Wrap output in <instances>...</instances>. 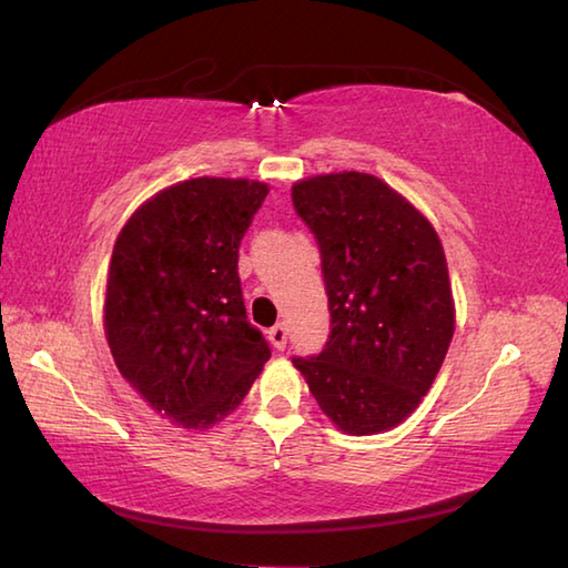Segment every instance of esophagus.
<instances>
[{
    "label": "esophagus",
    "mask_w": 568,
    "mask_h": 568,
    "mask_svg": "<svg viewBox=\"0 0 568 568\" xmlns=\"http://www.w3.org/2000/svg\"><path fill=\"white\" fill-rule=\"evenodd\" d=\"M268 339H271V344H273L275 349H285V344H287V329H285V325L271 327L268 329Z\"/></svg>",
    "instance_id": "34e87169"
}]
</instances>
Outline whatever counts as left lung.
I'll list each match as a JSON object with an SVG mask.
<instances>
[{
    "label": "left lung",
    "instance_id": "obj_1",
    "mask_svg": "<svg viewBox=\"0 0 568 568\" xmlns=\"http://www.w3.org/2000/svg\"><path fill=\"white\" fill-rule=\"evenodd\" d=\"M293 206L317 241L332 317L325 349L293 364L344 433L394 428L436 379L455 329L436 231L362 172L297 182Z\"/></svg>",
    "mask_w": 568,
    "mask_h": 568
}]
</instances>
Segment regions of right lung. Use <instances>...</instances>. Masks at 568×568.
<instances>
[{"instance_id":"add662e5","label":"right lung","mask_w":568,"mask_h":568,"mask_svg":"<svg viewBox=\"0 0 568 568\" xmlns=\"http://www.w3.org/2000/svg\"><path fill=\"white\" fill-rule=\"evenodd\" d=\"M268 196L248 180L164 189L122 226L110 261L105 335L120 374L158 414L209 428L271 357L246 315L239 246Z\"/></svg>"}]
</instances>
